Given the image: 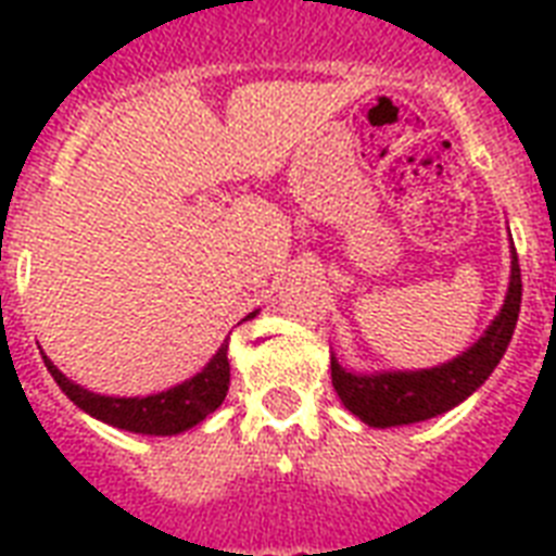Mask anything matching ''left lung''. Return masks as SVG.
<instances>
[{
	"label": "left lung",
	"instance_id": "1",
	"mask_svg": "<svg viewBox=\"0 0 556 556\" xmlns=\"http://www.w3.org/2000/svg\"><path fill=\"white\" fill-rule=\"evenodd\" d=\"M519 303H522V279H519L517 251L510 248V282L500 314L493 317L484 334L473 346L447 364L432 369H392V371H355L340 366L331 355V383L349 413L357 415L369 427H404L435 415L473 395L491 371L500 366L517 329Z\"/></svg>",
	"mask_w": 556,
	"mask_h": 556
}]
</instances>
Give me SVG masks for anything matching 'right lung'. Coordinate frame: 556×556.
Here are the masks:
<instances>
[{
    "mask_svg": "<svg viewBox=\"0 0 556 556\" xmlns=\"http://www.w3.org/2000/svg\"><path fill=\"white\" fill-rule=\"evenodd\" d=\"M256 317V312L248 314ZM48 371L56 380V387L63 389L65 395L72 397L74 404L80 406L83 413L91 418L117 427L126 432H141V435H178V432L190 430L201 424L210 413H216L230 387V364H227V340L218 346V352L210 357V364L192 378L181 380L176 387L155 392V395H138V397H115V395H98L74 383L56 369L46 355Z\"/></svg>",
    "mask_w": 556,
    "mask_h": 556,
    "instance_id": "right-lung-1",
    "label": "right lung"
}]
</instances>
